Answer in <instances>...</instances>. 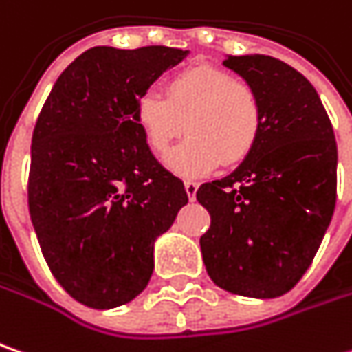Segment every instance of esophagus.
I'll return each mask as SVG.
<instances>
[{
  "mask_svg": "<svg viewBox=\"0 0 352 352\" xmlns=\"http://www.w3.org/2000/svg\"><path fill=\"white\" fill-rule=\"evenodd\" d=\"M184 188H186V194H188V198H190V200H196L198 182H192V180H188V182H184Z\"/></svg>",
  "mask_w": 352,
  "mask_h": 352,
  "instance_id": "esophagus-1",
  "label": "esophagus"
}]
</instances>
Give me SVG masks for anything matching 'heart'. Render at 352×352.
<instances>
[{"label": "heart", "mask_w": 352, "mask_h": 352, "mask_svg": "<svg viewBox=\"0 0 352 352\" xmlns=\"http://www.w3.org/2000/svg\"><path fill=\"white\" fill-rule=\"evenodd\" d=\"M134 122L154 154H164L188 131V138L166 156L170 172L204 178L250 156L261 132V102L255 89L216 65H194L166 82V98L144 93L136 100Z\"/></svg>", "instance_id": "1"}]
</instances>
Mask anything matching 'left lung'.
I'll return each mask as SVG.
<instances>
[{
  "label": "left lung",
  "mask_w": 352,
  "mask_h": 352,
  "mask_svg": "<svg viewBox=\"0 0 352 352\" xmlns=\"http://www.w3.org/2000/svg\"><path fill=\"white\" fill-rule=\"evenodd\" d=\"M223 65L255 89L261 132L230 176L198 188L212 218L200 248L218 287L272 299L297 285L331 223L335 132L313 85L287 63L228 55Z\"/></svg>",
  "instance_id": "left-lung-1"
}]
</instances>
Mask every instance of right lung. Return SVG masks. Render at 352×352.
Instances as JSON below:
<instances>
[{
  "label": "right lung",
  "instance_id": "add662e5",
  "mask_svg": "<svg viewBox=\"0 0 352 352\" xmlns=\"http://www.w3.org/2000/svg\"><path fill=\"white\" fill-rule=\"evenodd\" d=\"M188 51L93 47L55 80L31 138L29 214L45 261L93 309L148 285L154 241L188 204L134 122L136 100Z\"/></svg>",
  "mask_w": 352,
  "mask_h": 352
}]
</instances>
